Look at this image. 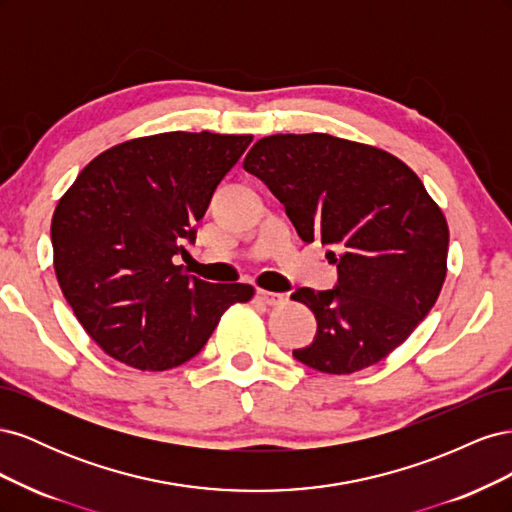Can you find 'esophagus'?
Listing matches in <instances>:
<instances>
[{
  "instance_id": "obj_1",
  "label": "esophagus",
  "mask_w": 512,
  "mask_h": 512,
  "mask_svg": "<svg viewBox=\"0 0 512 512\" xmlns=\"http://www.w3.org/2000/svg\"><path fill=\"white\" fill-rule=\"evenodd\" d=\"M256 297H258L262 303H267V305H282V303H284V294L271 292V290H265V288H258V290H256Z\"/></svg>"
}]
</instances>
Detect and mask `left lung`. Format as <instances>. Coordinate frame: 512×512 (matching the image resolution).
Masks as SVG:
<instances>
[{"mask_svg": "<svg viewBox=\"0 0 512 512\" xmlns=\"http://www.w3.org/2000/svg\"><path fill=\"white\" fill-rule=\"evenodd\" d=\"M243 168L277 196L305 243L331 245L339 271L333 290L290 294L318 322L294 359L335 376L386 359L446 277L448 224L423 181L389 151L322 132L260 138Z\"/></svg>", "mask_w": 512, "mask_h": 512, "instance_id": "obj_1", "label": "left lung"}]
</instances>
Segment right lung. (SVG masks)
I'll list each match as a JSON object with an SVG mask.
<instances>
[{"label":"right lung","instance_id":"add662e5","mask_svg":"<svg viewBox=\"0 0 512 512\" xmlns=\"http://www.w3.org/2000/svg\"><path fill=\"white\" fill-rule=\"evenodd\" d=\"M252 134L162 132L91 160L59 198L53 267L85 333L115 361L166 371L196 356L250 284H211L175 265L213 190Z\"/></svg>","mask_w":512,"mask_h":512}]
</instances>
